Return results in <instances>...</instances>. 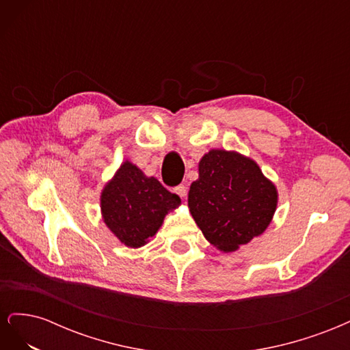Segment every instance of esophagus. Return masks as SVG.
<instances>
[{
    "mask_svg": "<svg viewBox=\"0 0 350 350\" xmlns=\"http://www.w3.org/2000/svg\"><path fill=\"white\" fill-rule=\"evenodd\" d=\"M175 193H176L179 197H185V196H187V187H185V185H178V187H175Z\"/></svg>",
    "mask_w": 350,
    "mask_h": 350,
    "instance_id": "34e87169",
    "label": "esophagus"
}]
</instances>
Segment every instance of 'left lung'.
<instances>
[{"label": "left lung", "instance_id": "obj_1", "mask_svg": "<svg viewBox=\"0 0 350 350\" xmlns=\"http://www.w3.org/2000/svg\"><path fill=\"white\" fill-rule=\"evenodd\" d=\"M278 200L276 185L257 162L234 150L211 149L198 162L188 207L211 245L232 252L267 229Z\"/></svg>", "mask_w": 350, "mask_h": 350}]
</instances>
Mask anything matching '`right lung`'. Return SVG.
Instances as JSON below:
<instances>
[{
  "label": "right lung",
  "mask_w": 350,
  "mask_h": 350,
  "mask_svg": "<svg viewBox=\"0 0 350 350\" xmlns=\"http://www.w3.org/2000/svg\"><path fill=\"white\" fill-rule=\"evenodd\" d=\"M181 204V198L146 176L130 161L122 162L100 194L105 225L124 245L140 248L156 235L165 216Z\"/></svg>",
  "instance_id": "right-lung-1"
}]
</instances>
